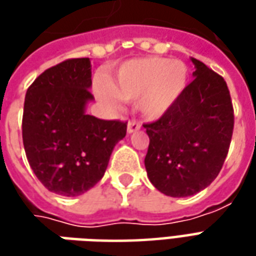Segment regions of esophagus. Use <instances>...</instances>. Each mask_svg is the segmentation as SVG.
Returning a JSON list of instances; mask_svg holds the SVG:
<instances>
[{"instance_id":"1","label":"esophagus","mask_w":256,"mask_h":256,"mask_svg":"<svg viewBox=\"0 0 256 256\" xmlns=\"http://www.w3.org/2000/svg\"><path fill=\"white\" fill-rule=\"evenodd\" d=\"M141 128V123L138 122V120H130L128 124V133H136L137 130H140Z\"/></svg>"}]
</instances>
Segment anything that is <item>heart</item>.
<instances>
[{
	"label": "heart",
	"instance_id": "obj_1",
	"mask_svg": "<svg viewBox=\"0 0 256 256\" xmlns=\"http://www.w3.org/2000/svg\"><path fill=\"white\" fill-rule=\"evenodd\" d=\"M185 84L186 67L181 62L146 58L124 64L97 93L106 102H111L112 96L123 101L140 100V110L146 116L158 118L174 104Z\"/></svg>",
	"mask_w": 256,
	"mask_h": 256
}]
</instances>
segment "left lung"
Here are the masks:
<instances>
[{
	"label": "left lung",
	"instance_id": "1",
	"mask_svg": "<svg viewBox=\"0 0 256 256\" xmlns=\"http://www.w3.org/2000/svg\"><path fill=\"white\" fill-rule=\"evenodd\" d=\"M194 79L158 120L144 123L150 137L145 168L152 185L172 198L207 188L230 146L234 111L225 79L192 58Z\"/></svg>",
	"mask_w": 256,
	"mask_h": 256
}]
</instances>
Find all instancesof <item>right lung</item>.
I'll list each match as a JSON object with an SVG mask.
<instances>
[{"label":"right lung","instance_id":"right-lung-1","mask_svg":"<svg viewBox=\"0 0 256 256\" xmlns=\"http://www.w3.org/2000/svg\"><path fill=\"white\" fill-rule=\"evenodd\" d=\"M88 58L48 68L27 89L22 120L26 156L42 185L62 196H78L100 181L128 122L84 114L93 100Z\"/></svg>","mask_w":256,"mask_h":256}]
</instances>
